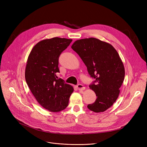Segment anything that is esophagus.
Masks as SVG:
<instances>
[{
    "label": "esophagus",
    "instance_id": "obj_1",
    "mask_svg": "<svg viewBox=\"0 0 147 147\" xmlns=\"http://www.w3.org/2000/svg\"><path fill=\"white\" fill-rule=\"evenodd\" d=\"M77 87H78V89L80 91H82V90L85 89V88H84V87L83 86V84H78V86H77Z\"/></svg>",
    "mask_w": 147,
    "mask_h": 147
}]
</instances>
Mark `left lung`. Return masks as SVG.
Listing matches in <instances>:
<instances>
[{
	"label": "left lung",
	"mask_w": 147,
	"mask_h": 147,
	"mask_svg": "<svg viewBox=\"0 0 147 147\" xmlns=\"http://www.w3.org/2000/svg\"><path fill=\"white\" fill-rule=\"evenodd\" d=\"M71 48L95 80L89 88L97 98L88 108L95 113L105 111L117 100L125 78V67L118 52L110 43L94 37L76 40Z\"/></svg>",
	"instance_id": "8db88e82"
}]
</instances>
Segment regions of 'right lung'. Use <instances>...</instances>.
Instances as JSON below:
<instances>
[{
	"label": "right lung",
	"mask_w": 147,
	"mask_h": 147,
	"mask_svg": "<svg viewBox=\"0 0 147 147\" xmlns=\"http://www.w3.org/2000/svg\"><path fill=\"white\" fill-rule=\"evenodd\" d=\"M72 42L65 38L53 37L38 42L27 59L25 78L37 101L51 112L66 109L74 89L64 80L57 79L58 59Z\"/></svg>",
	"instance_id": "add662e5"
}]
</instances>
